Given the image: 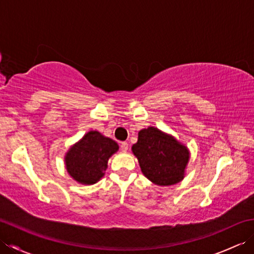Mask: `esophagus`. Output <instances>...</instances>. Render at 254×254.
<instances>
[{"label": "esophagus", "mask_w": 254, "mask_h": 254, "mask_svg": "<svg viewBox=\"0 0 254 254\" xmlns=\"http://www.w3.org/2000/svg\"><path fill=\"white\" fill-rule=\"evenodd\" d=\"M120 147H121L122 152H127V148H128V144L127 142H122L121 145H120Z\"/></svg>", "instance_id": "1"}]
</instances>
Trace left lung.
Masks as SVG:
<instances>
[{
    "mask_svg": "<svg viewBox=\"0 0 254 254\" xmlns=\"http://www.w3.org/2000/svg\"><path fill=\"white\" fill-rule=\"evenodd\" d=\"M132 152L138 159L143 175L157 186H172L185 178L190 153L177 139L149 127L138 132Z\"/></svg>",
    "mask_w": 254,
    "mask_h": 254,
    "instance_id": "obj_1",
    "label": "left lung"
}]
</instances>
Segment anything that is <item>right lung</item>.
<instances>
[{"label":"right lung","instance_id":"obj_1","mask_svg":"<svg viewBox=\"0 0 254 254\" xmlns=\"http://www.w3.org/2000/svg\"><path fill=\"white\" fill-rule=\"evenodd\" d=\"M118 149L113 139L98 131H89L68 149L64 158L66 170L78 183L94 185L105 176L108 159Z\"/></svg>","mask_w":254,"mask_h":254}]
</instances>
